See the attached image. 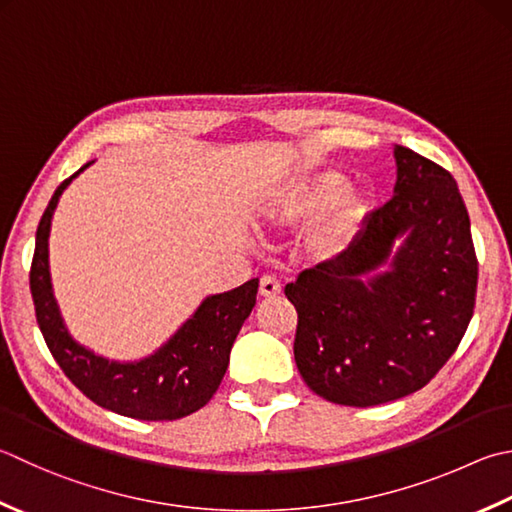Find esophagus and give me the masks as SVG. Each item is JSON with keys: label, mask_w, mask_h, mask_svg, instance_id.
<instances>
[{"label": "esophagus", "mask_w": 512, "mask_h": 512, "mask_svg": "<svg viewBox=\"0 0 512 512\" xmlns=\"http://www.w3.org/2000/svg\"><path fill=\"white\" fill-rule=\"evenodd\" d=\"M281 281H278L276 276H263L260 278V296L265 298H276L278 294H281Z\"/></svg>", "instance_id": "34e87169"}]
</instances>
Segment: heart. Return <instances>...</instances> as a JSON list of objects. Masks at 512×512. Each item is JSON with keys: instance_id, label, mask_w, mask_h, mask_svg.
<instances>
[{"instance_id": "obj_1", "label": "heart", "mask_w": 512, "mask_h": 512, "mask_svg": "<svg viewBox=\"0 0 512 512\" xmlns=\"http://www.w3.org/2000/svg\"><path fill=\"white\" fill-rule=\"evenodd\" d=\"M314 218L303 236V249L316 263H334L354 247L368 223L370 205L361 191L347 187L345 173L325 169L289 180L258 209L269 229L294 227Z\"/></svg>"}]
</instances>
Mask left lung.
I'll return each mask as SVG.
<instances>
[{
	"mask_svg": "<svg viewBox=\"0 0 512 512\" xmlns=\"http://www.w3.org/2000/svg\"><path fill=\"white\" fill-rule=\"evenodd\" d=\"M394 194L343 258L305 269L285 296L298 312L294 359L332 403L370 408L430 383L475 310L477 258L455 178L394 144Z\"/></svg>",
	"mask_w": 512,
	"mask_h": 512,
	"instance_id": "obj_1",
	"label": "left lung"
}]
</instances>
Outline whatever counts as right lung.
<instances>
[{"instance_id":"add662e5","label":"right lung","mask_w":512,"mask_h":512,"mask_svg":"<svg viewBox=\"0 0 512 512\" xmlns=\"http://www.w3.org/2000/svg\"><path fill=\"white\" fill-rule=\"evenodd\" d=\"M93 165L86 162L66 178L48 202L35 236L31 294L35 316L53 359L86 397L100 408L140 421H173L200 410L214 397L227 372L229 352L245 318L252 314L258 278L211 294L156 352L138 361H113L77 343L55 301L48 265V236L64 189Z\"/></svg>"}]
</instances>
